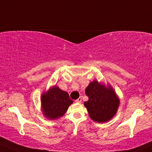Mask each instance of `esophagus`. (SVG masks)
<instances>
[{
  "label": "esophagus",
  "mask_w": 152,
  "mask_h": 152,
  "mask_svg": "<svg viewBox=\"0 0 152 152\" xmlns=\"http://www.w3.org/2000/svg\"><path fill=\"white\" fill-rule=\"evenodd\" d=\"M81 100H82L81 97H79V98H78L77 100H76V103H81Z\"/></svg>",
  "instance_id": "1"
}]
</instances>
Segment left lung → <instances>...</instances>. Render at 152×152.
I'll list each match as a JSON object with an SVG mask.
<instances>
[{
	"label": "left lung",
	"instance_id": "1",
	"mask_svg": "<svg viewBox=\"0 0 152 152\" xmlns=\"http://www.w3.org/2000/svg\"><path fill=\"white\" fill-rule=\"evenodd\" d=\"M88 100L84 102L89 116L95 122H105L111 120L118 111L120 100L110 86L91 82L86 89Z\"/></svg>",
	"mask_w": 152,
	"mask_h": 152
}]
</instances>
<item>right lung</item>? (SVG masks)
Segmentation results:
<instances>
[{
    "mask_svg": "<svg viewBox=\"0 0 152 152\" xmlns=\"http://www.w3.org/2000/svg\"><path fill=\"white\" fill-rule=\"evenodd\" d=\"M42 110L45 116L49 120H55L65 114L73 100L66 91L58 86H53L41 97Z\"/></svg>",
    "mask_w": 152,
    "mask_h": 152,
    "instance_id": "1",
    "label": "right lung"
}]
</instances>
